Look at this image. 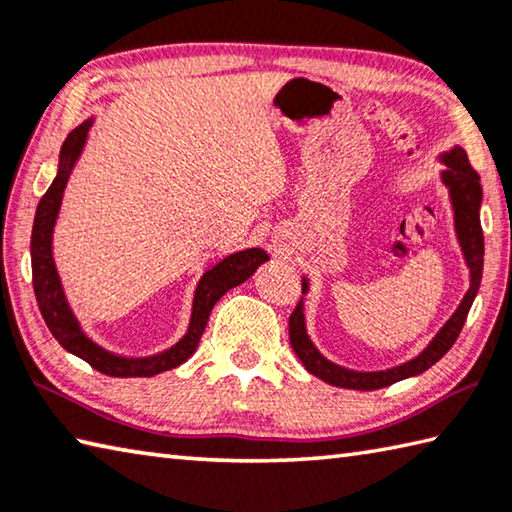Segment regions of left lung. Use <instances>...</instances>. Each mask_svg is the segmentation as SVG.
I'll use <instances>...</instances> for the list:
<instances>
[{
  "instance_id": "obj_1",
  "label": "left lung",
  "mask_w": 512,
  "mask_h": 512,
  "mask_svg": "<svg viewBox=\"0 0 512 512\" xmlns=\"http://www.w3.org/2000/svg\"><path fill=\"white\" fill-rule=\"evenodd\" d=\"M439 161L445 165L441 172V183L448 188L450 206L454 212V232H457V241L461 246L463 259H466L468 273H470V286L463 300L459 302L457 311L450 315V320L443 324L439 333L430 340L418 356L412 360L403 362V365L389 367L383 371H356L338 365V362H331L324 358L320 349L313 345V340L306 331V318H304V297L300 304L295 306L291 318H288V338H291V347L295 356L302 360L306 371H311L313 376L336 387L345 389H360V392H369V389H380L387 385H394L398 380H405L410 376L423 374L425 369H430L434 362H439L445 353L450 351L454 340L459 338V333L466 324L468 311L472 302H475L479 284H481V273H483V232H481V219H479V208H481V183L479 174L472 170L468 163V154L463 147L454 145L452 150L443 152ZM311 282L309 277H302V295L309 293Z\"/></svg>"
}]
</instances>
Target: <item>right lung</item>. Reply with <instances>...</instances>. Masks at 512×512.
<instances>
[{"label": "right lung", "instance_id": "1", "mask_svg": "<svg viewBox=\"0 0 512 512\" xmlns=\"http://www.w3.org/2000/svg\"><path fill=\"white\" fill-rule=\"evenodd\" d=\"M94 116L80 123L62 143L60 159H58V174L46 190L44 197L37 203L33 235H31V268H33V291L37 297V306L46 322V327L53 333V338L67 349L73 356L89 362L91 367L98 369L100 374L114 378H150L161 374V371L174 369L183 365L199 347V340L206 331L212 306L226 295L230 288L244 284L259 266H262L268 253L262 248H246L239 253L226 255L219 262L210 264L203 271L201 280L194 288L192 297V313L185 336L152 356H120L105 349L94 338L87 336L82 329L76 311L71 309V302L64 291L60 271L55 266L53 255V232L58 226L60 208L64 201V190H67L69 176L76 170L82 152H85L87 138L91 127H94Z\"/></svg>", "mask_w": 512, "mask_h": 512}]
</instances>
